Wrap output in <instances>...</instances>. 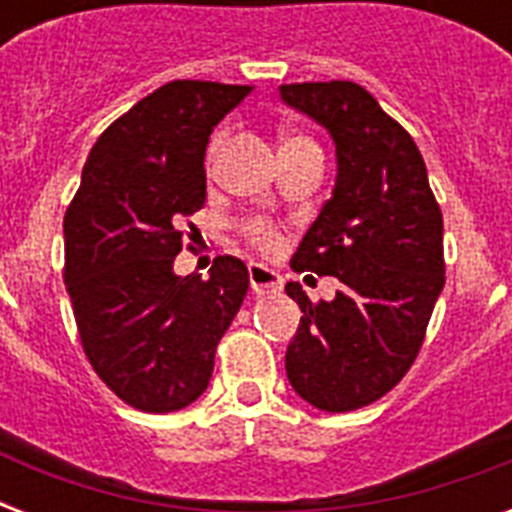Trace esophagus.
Instances as JSON below:
<instances>
[{
	"mask_svg": "<svg viewBox=\"0 0 512 512\" xmlns=\"http://www.w3.org/2000/svg\"><path fill=\"white\" fill-rule=\"evenodd\" d=\"M281 284H284V279L268 265H249V287H252L255 295H273V292H279Z\"/></svg>",
	"mask_w": 512,
	"mask_h": 512,
	"instance_id": "1",
	"label": "esophagus"
}]
</instances>
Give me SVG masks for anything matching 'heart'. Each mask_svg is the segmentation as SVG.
Listing matches in <instances>:
<instances>
[{"instance_id": "1", "label": "heart", "mask_w": 512, "mask_h": 512, "mask_svg": "<svg viewBox=\"0 0 512 512\" xmlns=\"http://www.w3.org/2000/svg\"><path fill=\"white\" fill-rule=\"evenodd\" d=\"M289 140H305V138H284V143H289ZM252 236H255L257 244L265 249H271L273 244H276V233H273L271 228H265L263 223H252Z\"/></svg>"}]
</instances>
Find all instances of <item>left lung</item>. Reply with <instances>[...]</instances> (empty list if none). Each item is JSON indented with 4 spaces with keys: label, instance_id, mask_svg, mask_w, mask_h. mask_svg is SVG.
<instances>
[{
    "label": "left lung",
    "instance_id": "1",
    "mask_svg": "<svg viewBox=\"0 0 512 512\" xmlns=\"http://www.w3.org/2000/svg\"><path fill=\"white\" fill-rule=\"evenodd\" d=\"M281 100L329 132L332 196L300 241L292 268L335 276L332 300L311 303L297 281L300 327L287 377L321 412L382 398L420 353L444 289V220L409 132L356 82L281 84Z\"/></svg>",
    "mask_w": 512,
    "mask_h": 512
}]
</instances>
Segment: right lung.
I'll return each instance as SVG.
<instances>
[{
	"label": "right lung",
	"instance_id": "add662e5",
	"mask_svg": "<svg viewBox=\"0 0 512 512\" xmlns=\"http://www.w3.org/2000/svg\"><path fill=\"white\" fill-rule=\"evenodd\" d=\"M252 87L170 82L92 146L63 220L66 287L98 377L140 412L167 414L207 390L215 350L249 289L217 257L209 279L177 276L180 220L207 199L209 135Z\"/></svg>",
	"mask_w": 512,
	"mask_h": 512
}]
</instances>
